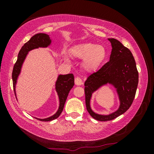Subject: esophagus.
I'll return each mask as SVG.
<instances>
[{
    "instance_id": "esophagus-1",
    "label": "esophagus",
    "mask_w": 154,
    "mask_h": 154,
    "mask_svg": "<svg viewBox=\"0 0 154 154\" xmlns=\"http://www.w3.org/2000/svg\"><path fill=\"white\" fill-rule=\"evenodd\" d=\"M83 83V81H82V79H81V78L77 76L75 78V84L76 85H81V84Z\"/></svg>"
}]
</instances>
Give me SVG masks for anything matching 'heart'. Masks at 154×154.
Masks as SVG:
<instances>
[{
    "label": "heart",
    "mask_w": 154,
    "mask_h": 154,
    "mask_svg": "<svg viewBox=\"0 0 154 154\" xmlns=\"http://www.w3.org/2000/svg\"><path fill=\"white\" fill-rule=\"evenodd\" d=\"M70 52L73 57L84 60L82 66L86 72L96 71L106 55V49L104 46L90 43H83L73 46Z\"/></svg>",
    "instance_id": "b5f03b06"
}]
</instances>
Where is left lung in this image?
<instances>
[{
	"instance_id": "left-lung-1",
	"label": "left lung",
	"mask_w": 154,
	"mask_h": 154,
	"mask_svg": "<svg viewBox=\"0 0 154 154\" xmlns=\"http://www.w3.org/2000/svg\"><path fill=\"white\" fill-rule=\"evenodd\" d=\"M112 46L109 62L92 73L85 82L86 108L93 119L100 121H111L130 108L135 97L139 82L136 62L130 50L115 38H109ZM111 83L117 89L121 101L119 109L108 116L99 115L91 111L89 101L91 93L101 85Z\"/></svg>"
}]
</instances>
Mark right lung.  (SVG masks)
Instances as JSON below:
<instances>
[{
    "instance_id": "add662e5",
    "label": "right lung",
    "mask_w": 154,
    "mask_h": 154,
    "mask_svg": "<svg viewBox=\"0 0 154 154\" xmlns=\"http://www.w3.org/2000/svg\"><path fill=\"white\" fill-rule=\"evenodd\" d=\"M50 43H51V40L50 39L49 35L45 34V33H37V34L31 37V39L28 42H26L21 48L18 54L17 60V62L14 65L12 73L13 89L15 95V85L17 83V79L19 74H20L21 67H22V65L24 62V59L26 57L28 52L39 47H48ZM73 85H74V76H73L72 73L59 75L57 81L56 82V90L57 92L59 99H60V107H59L57 112L52 116L48 118V119H36L40 120L41 121H50L57 119L60 116L61 113L62 112L69 92L71 88L73 87Z\"/></svg>"
}]
</instances>
